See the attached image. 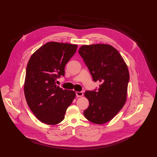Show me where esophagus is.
<instances>
[{
    "mask_svg": "<svg viewBox=\"0 0 157 157\" xmlns=\"http://www.w3.org/2000/svg\"><path fill=\"white\" fill-rule=\"evenodd\" d=\"M83 93L82 92V91H77V92H76V96H77V97H81V96H83Z\"/></svg>",
    "mask_w": 157,
    "mask_h": 157,
    "instance_id": "obj_1",
    "label": "esophagus"
}]
</instances>
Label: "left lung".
<instances>
[{"mask_svg": "<svg viewBox=\"0 0 157 157\" xmlns=\"http://www.w3.org/2000/svg\"><path fill=\"white\" fill-rule=\"evenodd\" d=\"M98 89L86 91L89 102L84 111L86 118L101 124L110 121L120 110L126 100L129 72L124 59L113 47L105 44L83 45L78 50Z\"/></svg>", "mask_w": 157, "mask_h": 157, "instance_id": "8db88e82", "label": "left lung"}]
</instances>
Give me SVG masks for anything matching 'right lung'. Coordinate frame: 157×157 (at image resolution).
Wrapping results in <instances>:
<instances>
[{
    "instance_id": "add662e5",
    "label": "right lung",
    "mask_w": 157,
    "mask_h": 157,
    "mask_svg": "<svg viewBox=\"0 0 157 157\" xmlns=\"http://www.w3.org/2000/svg\"><path fill=\"white\" fill-rule=\"evenodd\" d=\"M77 44L49 42L37 50L26 68L24 93L28 105L40 121L56 124L64 119L75 92L56 84L64 76V68L76 52Z\"/></svg>"
}]
</instances>
